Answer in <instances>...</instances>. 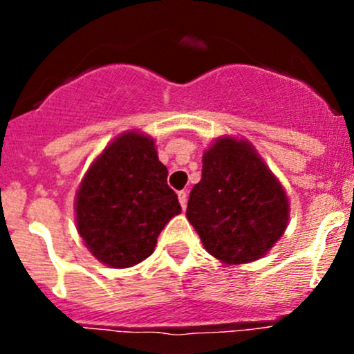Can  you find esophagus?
I'll return each instance as SVG.
<instances>
[{
    "label": "esophagus",
    "instance_id": "obj_1",
    "mask_svg": "<svg viewBox=\"0 0 354 354\" xmlns=\"http://www.w3.org/2000/svg\"><path fill=\"white\" fill-rule=\"evenodd\" d=\"M178 200H180V205H181V209H187V192H178Z\"/></svg>",
    "mask_w": 354,
    "mask_h": 354
}]
</instances>
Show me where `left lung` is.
I'll return each mask as SVG.
<instances>
[{"label":"left lung","mask_w":354,"mask_h":354,"mask_svg":"<svg viewBox=\"0 0 354 354\" xmlns=\"http://www.w3.org/2000/svg\"><path fill=\"white\" fill-rule=\"evenodd\" d=\"M202 162L187 217L203 248L227 266L259 260L286 231L289 200L283 185L245 138H217Z\"/></svg>","instance_id":"8db88e82"}]
</instances>
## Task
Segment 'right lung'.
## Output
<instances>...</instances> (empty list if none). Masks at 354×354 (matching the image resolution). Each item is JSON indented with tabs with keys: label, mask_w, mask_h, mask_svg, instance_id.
Listing matches in <instances>:
<instances>
[{
	"label": "right lung",
	"mask_w": 354,
	"mask_h": 354,
	"mask_svg": "<svg viewBox=\"0 0 354 354\" xmlns=\"http://www.w3.org/2000/svg\"><path fill=\"white\" fill-rule=\"evenodd\" d=\"M180 212L154 138L137 130L116 137L95 157L75 197L78 234L113 269L152 255L159 233Z\"/></svg>",
	"instance_id": "add662e5"
}]
</instances>
